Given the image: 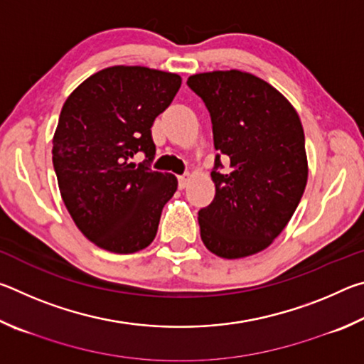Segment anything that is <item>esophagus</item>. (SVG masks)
<instances>
[{
	"instance_id": "esophagus-1",
	"label": "esophagus",
	"mask_w": 364,
	"mask_h": 364,
	"mask_svg": "<svg viewBox=\"0 0 364 364\" xmlns=\"http://www.w3.org/2000/svg\"><path fill=\"white\" fill-rule=\"evenodd\" d=\"M189 175H181V176H178V186H180V189H184V188H188V184H189Z\"/></svg>"
}]
</instances>
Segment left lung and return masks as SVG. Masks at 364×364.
<instances>
[{"label": "left lung", "instance_id": "1", "mask_svg": "<svg viewBox=\"0 0 364 364\" xmlns=\"http://www.w3.org/2000/svg\"><path fill=\"white\" fill-rule=\"evenodd\" d=\"M188 86L210 112L215 157L212 204L199 210L200 237L212 254L244 258L279 236L308 180L305 134L297 110L264 80L241 70L196 73Z\"/></svg>", "mask_w": 364, "mask_h": 364}]
</instances>
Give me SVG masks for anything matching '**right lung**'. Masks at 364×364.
Listing matches in <instances>:
<instances>
[{"instance_id": "add662e5", "label": "right lung", "mask_w": 364, "mask_h": 364, "mask_svg": "<svg viewBox=\"0 0 364 364\" xmlns=\"http://www.w3.org/2000/svg\"><path fill=\"white\" fill-rule=\"evenodd\" d=\"M181 86V77L141 65H114L78 85L60 110L53 165L72 220L91 242L114 254L146 249L175 175L154 171L151 127ZM144 151L148 160L134 164Z\"/></svg>"}]
</instances>
